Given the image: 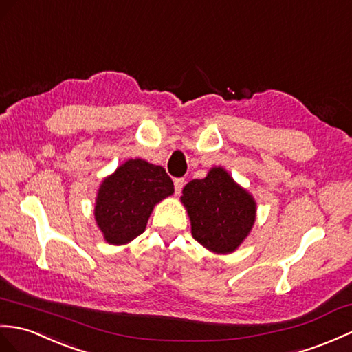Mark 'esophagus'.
Returning a JSON list of instances; mask_svg holds the SVG:
<instances>
[{
    "mask_svg": "<svg viewBox=\"0 0 352 352\" xmlns=\"http://www.w3.org/2000/svg\"><path fill=\"white\" fill-rule=\"evenodd\" d=\"M184 178H175L174 179V187H175V195H179L184 187Z\"/></svg>",
    "mask_w": 352,
    "mask_h": 352,
    "instance_id": "obj_1",
    "label": "esophagus"
}]
</instances>
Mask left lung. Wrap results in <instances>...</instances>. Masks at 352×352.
I'll list each match as a JSON object with an SVG mask.
<instances>
[{"label": "left lung", "instance_id": "left-lung-1", "mask_svg": "<svg viewBox=\"0 0 352 352\" xmlns=\"http://www.w3.org/2000/svg\"><path fill=\"white\" fill-rule=\"evenodd\" d=\"M182 201L190 217L193 239L211 252H234L255 223V201L222 168L187 183Z\"/></svg>", "mask_w": 352, "mask_h": 352}]
</instances>
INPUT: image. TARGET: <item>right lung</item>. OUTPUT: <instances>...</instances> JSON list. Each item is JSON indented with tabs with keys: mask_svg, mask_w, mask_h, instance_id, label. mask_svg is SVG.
<instances>
[{
	"mask_svg": "<svg viewBox=\"0 0 352 352\" xmlns=\"http://www.w3.org/2000/svg\"><path fill=\"white\" fill-rule=\"evenodd\" d=\"M174 193L162 166L127 160L102 183L96 199V222L109 244H126L145 231L157 202Z\"/></svg>",
	"mask_w": 352,
	"mask_h": 352,
	"instance_id": "obj_1",
	"label": "right lung"
}]
</instances>
